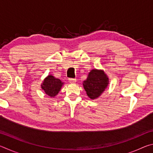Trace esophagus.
Wrapping results in <instances>:
<instances>
[{
	"instance_id": "obj_1",
	"label": "esophagus",
	"mask_w": 153,
	"mask_h": 153,
	"mask_svg": "<svg viewBox=\"0 0 153 153\" xmlns=\"http://www.w3.org/2000/svg\"><path fill=\"white\" fill-rule=\"evenodd\" d=\"M69 82L70 84H75V83L76 82V79H73V78H70V79H69Z\"/></svg>"
}]
</instances>
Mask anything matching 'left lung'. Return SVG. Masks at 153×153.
<instances>
[{
	"instance_id": "1",
	"label": "left lung",
	"mask_w": 153,
	"mask_h": 153,
	"mask_svg": "<svg viewBox=\"0 0 153 153\" xmlns=\"http://www.w3.org/2000/svg\"><path fill=\"white\" fill-rule=\"evenodd\" d=\"M83 86L90 99H97L107 89L109 84L107 75L102 69H92L87 79L83 82Z\"/></svg>"
}]
</instances>
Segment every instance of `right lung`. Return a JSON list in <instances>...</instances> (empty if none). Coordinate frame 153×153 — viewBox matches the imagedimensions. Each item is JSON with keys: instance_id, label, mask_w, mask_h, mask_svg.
<instances>
[{"instance_id": "obj_1", "label": "right lung", "mask_w": 153, "mask_h": 153, "mask_svg": "<svg viewBox=\"0 0 153 153\" xmlns=\"http://www.w3.org/2000/svg\"><path fill=\"white\" fill-rule=\"evenodd\" d=\"M64 82L61 79L52 76L51 74L46 77L41 84V88L46 95L51 98H54L58 94Z\"/></svg>"}]
</instances>
